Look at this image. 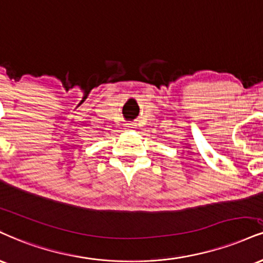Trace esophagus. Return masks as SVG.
Wrapping results in <instances>:
<instances>
[{
	"mask_svg": "<svg viewBox=\"0 0 263 263\" xmlns=\"http://www.w3.org/2000/svg\"><path fill=\"white\" fill-rule=\"evenodd\" d=\"M126 128H128V129H134V128H136V123H134V122L126 123Z\"/></svg>",
	"mask_w": 263,
	"mask_h": 263,
	"instance_id": "esophagus-1",
	"label": "esophagus"
}]
</instances>
